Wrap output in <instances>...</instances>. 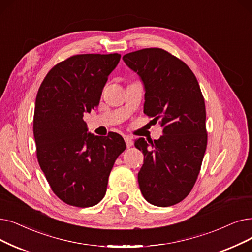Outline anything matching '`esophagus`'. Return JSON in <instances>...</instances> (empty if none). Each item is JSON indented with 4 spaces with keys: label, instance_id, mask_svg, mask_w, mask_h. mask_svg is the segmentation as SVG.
Returning <instances> with one entry per match:
<instances>
[{
    "label": "esophagus",
    "instance_id": "esophagus-1",
    "mask_svg": "<svg viewBox=\"0 0 252 252\" xmlns=\"http://www.w3.org/2000/svg\"><path fill=\"white\" fill-rule=\"evenodd\" d=\"M125 141H126V147H127V148L132 147V145H133V140H132V138H130L129 136H125Z\"/></svg>",
    "mask_w": 252,
    "mask_h": 252
}]
</instances>
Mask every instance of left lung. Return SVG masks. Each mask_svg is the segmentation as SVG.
<instances>
[{
	"mask_svg": "<svg viewBox=\"0 0 252 252\" xmlns=\"http://www.w3.org/2000/svg\"><path fill=\"white\" fill-rule=\"evenodd\" d=\"M143 81L144 113L163 127L158 140H135L144 155L138 173L145 200L158 207L184 200L199 176L207 147L206 108L189 65L161 48H144L123 57Z\"/></svg>",
	"mask_w": 252,
	"mask_h": 252,
	"instance_id": "obj_1",
	"label": "left lung"
}]
</instances>
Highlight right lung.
I'll use <instances>...</instances> for the list:
<instances>
[{
    "label": "right lung",
    "mask_w": 252,
    "mask_h": 252,
    "mask_svg": "<svg viewBox=\"0 0 252 252\" xmlns=\"http://www.w3.org/2000/svg\"><path fill=\"white\" fill-rule=\"evenodd\" d=\"M120 54H76L47 73L36 97L37 158L52 191L63 203L92 207L106 193L108 178L126 149L116 133H87L83 114L100 103L108 76Z\"/></svg>",
    "instance_id": "1"
}]
</instances>
